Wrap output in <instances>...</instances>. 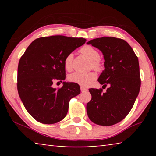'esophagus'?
<instances>
[{
  "mask_svg": "<svg viewBox=\"0 0 156 156\" xmlns=\"http://www.w3.org/2000/svg\"><path fill=\"white\" fill-rule=\"evenodd\" d=\"M80 90L82 92H84V91H87V89L85 87H80Z\"/></svg>",
  "mask_w": 156,
  "mask_h": 156,
  "instance_id": "obj_1",
  "label": "esophagus"
}]
</instances>
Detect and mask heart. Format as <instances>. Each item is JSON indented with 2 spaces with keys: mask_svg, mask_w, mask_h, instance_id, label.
Listing matches in <instances>:
<instances>
[{
  "mask_svg": "<svg viewBox=\"0 0 156 156\" xmlns=\"http://www.w3.org/2000/svg\"><path fill=\"white\" fill-rule=\"evenodd\" d=\"M80 51L87 58L91 60L92 67L96 69H99L100 65L98 61L100 54L96 49H95L91 46H84L80 49ZM73 55L72 54H68L64 60V65L67 70H70L72 65ZM97 75L95 72L89 73H80L74 72L69 76V80L72 83H77L80 85L84 87H88L93 83L96 80Z\"/></svg>",
  "mask_w": 156,
  "mask_h": 156,
  "instance_id": "1",
  "label": "heart"
}]
</instances>
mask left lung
I'll return each instance as SVG.
<instances>
[{"instance_id":"obj_1","label":"left lung","mask_w":156,"mask_h":156,"mask_svg":"<svg viewBox=\"0 0 156 156\" xmlns=\"http://www.w3.org/2000/svg\"><path fill=\"white\" fill-rule=\"evenodd\" d=\"M102 53L104 67L98 81L106 87L90 89L91 100L87 112L94 123L111 126L122 120L133 107L140 89L138 58L125 41L114 37H102L87 42ZM102 86V87H103Z\"/></svg>"}]
</instances>
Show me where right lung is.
I'll list each match as a JSON object with an SVG mask.
<instances>
[{
    "label": "right lung",
    "mask_w": 156,
    "mask_h": 156,
    "mask_svg": "<svg viewBox=\"0 0 156 156\" xmlns=\"http://www.w3.org/2000/svg\"><path fill=\"white\" fill-rule=\"evenodd\" d=\"M84 38L52 36L37 38L20 58L18 66L17 88L28 113L43 124H54L67 115L71 98L80 93L75 83L63 82L53 88L55 80H65L66 56L85 43Z\"/></svg>",
    "instance_id": "obj_1"
}]
</instances>
